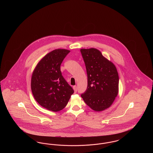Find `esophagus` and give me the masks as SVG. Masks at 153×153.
<instances>
[{"mask_svg":"<svg viewBox=\"0 0 153 153\" xmlns=\"http://www.w3.org/2000/svg\"><path fill=\"white\" fill-rule=\"evenodd\" d=\"M73 89H74V93H76L77 92V87L76 86H73Z\"/></svg>","mask_w":153,"mask_h":153,"instance_id":"esophagus-1","label":"esophagus"}]
</instances>
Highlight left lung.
<instances>
[{
    "mask_svg": "<svg viewBox=\"0 0 153 153\" xmlns=\"http://www.w3.org/2000/svg\"><path fill=\"white\" fill-rule=\"evenodd\" d=\"M80 51L88 77L87 89L81 96L94 111H104L112 104L119 92L117 68L97 49H81Z\"/></svg>",
    "mask_w": 153,
    "mask_h": 153,
    "instance_id": "8db88e82",
    "label": "left lung"
}]
</instances>
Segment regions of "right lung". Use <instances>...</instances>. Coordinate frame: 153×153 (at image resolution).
Here are the masks:
<instances>
[{"mask_svg": "<svg viewBox=\"0 0 153 153\" xmlns=\"http://www.w3.org/2000/svg\"><path fill=\"white\" fill-rule=\"evenodd\" d=\"M69 52L64 49L51 51L39 61L32 74L31 88L35 100L53 112L64 108L74 93L60 70L62 61Z\"/></svg>", "mask_w": 153, "mask_h": 153, "instance_id": "add662e5", "label": "right lung"}]
</instances>
